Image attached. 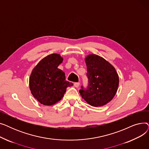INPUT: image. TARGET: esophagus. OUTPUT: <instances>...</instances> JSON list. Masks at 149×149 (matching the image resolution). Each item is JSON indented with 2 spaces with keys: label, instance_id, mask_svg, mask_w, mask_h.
<instances>
[{
  "label": "esophagus",
  "instance_id": "34e87169",
  "mask_svg": "<svg viewBox=\"0 0 149 149\" xmlns=\"http://www.w3.org/2000/svg\"><path fill=\"white\" fill-rule=\"evenodd\" d=\"M74 86H75V88H79V86H80V83H79V82L75 83L74 84Z\"/></svg>",
  "mask_w": 149,
  "mask_h": 149
}]
</instances>
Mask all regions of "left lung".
Listing matches in <instances>:
<instances>
[{
    "label": "left lung",
    "instance_id": "1",
    "mask_svg": "<svg viewBox=\"0 0 149 149\" xmlns=\"http://www.w3.org/2000/svg\"><path fill=\"white\" fill-rule=\"evenodd\" d=\"M84 60L89 84L86 90L81 87L80 95L92 106H104L113 99L118 90V75L110 63L98 55L89 54Z\"/></svg>",
    "mask_w": 149,
    "mask_h": 149
}]
</instances>
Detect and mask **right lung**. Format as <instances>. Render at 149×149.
Returning <instances> with one entry per match:
<instances>
[{
    "instance_id": "1",
    "label": "right lung",
    "mask_w": 149,
    "mask_h": 149,
    "mask_svg": "<svg viewBox=\"0 0 149 149\" xmlns=\"http://www.w3.org/2000/svg\"><path fill=\"white\" fill-rule=\"evenodd\" d=\"M63 58L51 54L42 59L34 68L29 80V89L42 104L52 106L63 97L66 88L73 84L66 80L65 72L58 68Z\"/></svg>"
}]
</instances>
